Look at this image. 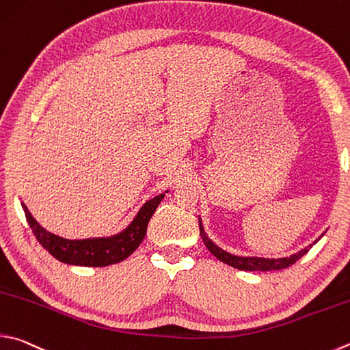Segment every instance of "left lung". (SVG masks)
I'll return each mask as SVG.
<instances>
[{"mask_svg":"<svg viewBox=\"0 0 350 350\" xmlns=\"http://www.w3.org/2000/svg\"><path fill=\"white\" fill-rule=\"evenodd\" d=\"M199 228H200V237L203 240V243L208 247L214 257H217L220 262H224L226 265L232 266V268H237L240 271H278V269H284L288 266L294 265L298 258L303 257L306 254L312 245L317 243V240L312 245H309L304 250L298 251L297 254H292L291 257H283V258H263V257H240V256H234V254H230L221 250L214 241L206 236L205 230H203L202 220L199 219Z\"/></svg>","mask_w":350,"mask_h":350,"instance_id":"left-lung-1","label":"left lung"}]
</instances>
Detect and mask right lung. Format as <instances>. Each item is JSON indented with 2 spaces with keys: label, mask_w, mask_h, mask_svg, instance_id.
<instances>
[{
  "label": "right lung",
  "mask_w": 350,
  "mask_h": 350,
  "mask_svg": "<svg viewBox=\"0 0 350 350\" xmlns=\"http://www.w3.org/2000/svg\"><path fill=\"white\" fill-rule=\"evenodd\" d=\"M163 197L165 194H159L151 200L145 202V205L139 209L137 215L133 219L131 224L116 236L85 240H68L55 236V234L44 230L38 224L24 203H21V206L36 240L56 260L67 265L103 268V266L122 262L137 250V246L142 243L145 234H147V226L151 215L154 214L156 208Z\"/></svg>",
  "instance_id": "obj_1"
}]
</instances>
